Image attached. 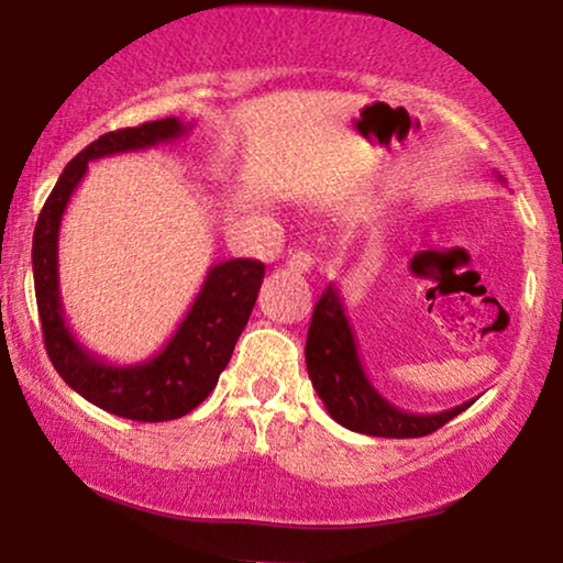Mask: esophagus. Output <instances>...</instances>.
<instances>
[{
    "instance_id": "esophagus-1",
    "label": "esophagus",
    "mask_w": 563,
    "mask_h": 563,
    "mask_svg": "<svg viewBox=\"0 0 563 563\" xmlns=\"http://www.w3.org/2000/svg\"><path fill=\"white\" fill-rule=\"evenodd\" d=\"M287 268H289V272H295V274H307L312 268V256L307 251L291 253L289 261H287Z\"/></svg>"
}]
</instances>
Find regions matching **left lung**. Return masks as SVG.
Instances as JSON below:
<instances>
[{"label": "left lung", "mask_w": 563, "mask_h": 563, "mask_svg": "<svg viewBox=\"0 0 563 563\" xmlns=\"http://www.w3.org/2000/svg\"><path fill=\"white\" fill-rule=\"evenodd\" d=\"M305 361L312 387L325 405L328 415L353 433L420 438L443 428L445 422L474 405V399H468L451 410L418 415L391 405L387 397L379 395V389L368 379L364 361H361L351 320L345 318L341 289L333 282L328 284L314 305Z\"/></svg>", "instance_id": "1"}]
</instances>
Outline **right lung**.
I'll return each instance as SVG.
<instances>
[{"instance_id": "add662e5", "label": "right lung", "mask_w": 563, "mask_h": 563, "mask_svg": "<svg viewBox=\"0 0 563 563\" xmlns=\"http://www.w3.org/2000/svg\"><path fill=\"white\" fill-rule=\"evenodd\" d=\"M189 130L191 122L187 125L179 118H166L99 135L68 161L45 199L33 233L35 299L51 364L60 379L91 405L137 422L184 418L214 389L256 305L264 264L230 258L210 266L202 289L164 349L137 364H112L89 351L66 322L58 282L60 220L89 172V161L156 148L179 141Z\"/></svg>"}]
</instances>
